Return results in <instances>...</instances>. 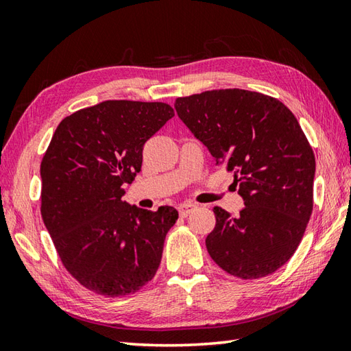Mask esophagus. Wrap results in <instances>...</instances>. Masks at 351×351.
Instances as JSON below:
<instances>
[{
  "label": "esophagus",
  "mask_w": 351,
  "mask_h": 351,
  "mask_svg": "<svg viewBox=\"0 0 351 351\" xmlns=\"http://www.w3.org/2000/svg\"><path fill=\"white\" fill-rule=\"evenodd\" d=\"M178 210H180V214L182 215V217H187V215H189L190 213H193V211L196 210V205H193V204H182V205L178 206Z\"/></svg>",
  "instance_id": "1"
}]
</instances>
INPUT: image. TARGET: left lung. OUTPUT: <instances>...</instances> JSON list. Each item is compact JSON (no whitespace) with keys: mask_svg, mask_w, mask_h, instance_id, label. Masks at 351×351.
<instances>
[{"mask_svg":"<svg viewBox=\"0 0 351 351\" xmlns=\"http://www.w3.org/2000/svg\"><path fill=\"white\" fill-rule=\"evenodd\" d=\"M175 110L215 164L232 171L245 205L237 217L214 208L210 256L241 279L274 273L299 247L314 206L315 156L295 116L243 88L178 98Z\"/></svg>","mask_w":351,"mask_h":351,"instance_id":"1","label":"left lung"}]
</instances>
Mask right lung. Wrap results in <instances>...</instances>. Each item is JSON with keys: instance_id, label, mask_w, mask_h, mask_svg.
Returning a JSON list of instances; mask_svg holds the SVG:
<instances>
[{"instance_id": "1", "label": "right lung", "mask_w": 351, "mask_h": 351, "mask_svg": "<svg viewBox=\"0 0 351 351\" xmlns=\"http://www.w3.org/2000/svg\"><path fill=\"white\" fill-rule=\"evenodd\" d=\"M164 102L104 101L58 123L40 164L42 219L73 278L95 293L134 294L158 270L173 206L123 202L143 146L169 119Z\"/></svg>"}]
</instances>
